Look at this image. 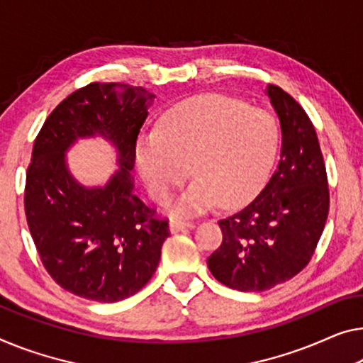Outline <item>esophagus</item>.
<instances>
[{
    "instance_id": "34e87169",
    "label": "esophagus",
    "mask_w": 363,
    "mask_h": 363,
    "mask_svg": "<svg viewBox=\"0 0 363 363\" xmlns=\"http://www.w3.org/2000/svg\"><path fill=\"white\" fill-rule=\"evenodd\" d=\"M194 226V221H189V220H182V218H172L171 223H169V228L172 233H177V231H182L184 228H192Z\"/></svg>"
}]
</instances>
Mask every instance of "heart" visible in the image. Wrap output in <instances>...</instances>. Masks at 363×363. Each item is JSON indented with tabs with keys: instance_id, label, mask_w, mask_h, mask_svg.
Wrapping results in <instances>:
<instances>
[{
	"instance_id": "b5f03b06",
	"label": "heart",
	"mask_w": 363,
	"mask_h": 363,
	"mask_svg": "<svg viewBox=\"0 0 363 363\" xmlns=\"http://www.w3.org/2000/svg\"><path fill=\"white\" fill-rule=\"evenodd\" d=\"M279 127L269 112L223 96L196 97L161 118L158 132L138 140L135 160L150 194L166 203L191 176L197 182L177 210L194 213L218 202L251 199L267 181L279 151Z\"/></svg>"
}]
</instances>
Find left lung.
I'll return each instance as SVG.
<instances>
[{"label":"left lung","mask_w":363,"mask_h":363,"mask_svg":"<svg viewBox=\"0 0 363 363\" xmlns=\"http://www.w3.org/2000/svg\"><path fill=\"white\" fill-rule=\"evenodd\" d=\"M282 128V150L266 187L245 208L220 220L223 241L210 254L213 277L240 291L286 282L311 261L329 212L328 174L315 125L289 93L269 84Z\"/></svg>","instance_id":"1"}]
</instances>
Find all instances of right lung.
Instances as JSON below:
<instances>
[{
  "label": "right lung",
  "instance_id": "right-lung-1",
  "mask_svg": "<svg viewBox=\"0 0 363 363\" xmlns=\"http://www.w3.org/2000/svg\"><path fill=\"white\" fill-rule=\"evenodd\" d=\"M153 97L142 86L91 83L52 111L34 142L27 226L48 275L81 298L113 303L137 294L169 236V221L135 196L130 177ZM96 133L116 145L121 169L106 188L86 189L67 172L64 151Z\"/></svg>",
  "mask_w": 363,
  "mask_h": 363
}]
</instances>
